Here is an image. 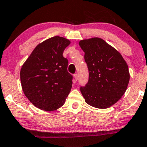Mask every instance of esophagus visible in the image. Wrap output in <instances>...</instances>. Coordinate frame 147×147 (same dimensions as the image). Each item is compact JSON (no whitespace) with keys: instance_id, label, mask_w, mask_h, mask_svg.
Listing matches in <instances>:
<instances>
[{"instance_id":"1","label":"esophagus","mask_w":147,"mask_h":147,"mask_svg":"<svg viewBox=\"0 0 147 147\" xmlns=\"http://www.w3.org/2000/svg\"><path fill=\"white\" fill-rule=\"evenodd\" d=\"M74 79H75V80L77 81V80H78V74H74Z\"/></svg>"}]
</instances>
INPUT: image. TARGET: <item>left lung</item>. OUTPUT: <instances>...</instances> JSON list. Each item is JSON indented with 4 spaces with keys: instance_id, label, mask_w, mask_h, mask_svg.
I'll return each instance as SVG.
<instances>
[{
    "instance_id": "1",
    "label": "left lung",
    "mask_w": 147,
    "mask_h": 147,
    "mask_svg": "<svg viewBox=\"0 0 147 147\" xmlns=\"http://www.w3.org/2000/svg\"><path fill=\"white\" fill-rule=\"evenodd\" d=\"M79 45L89 71L87 84L80 88L85 102L100 109L110 108L125 93L128 65L120 52L101 38L82 39Z\"/></svg>"
}]
</instances>
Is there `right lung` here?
<instances>
[{"instance_id": "right-lung-1", "label": "right lung", "mask_w": 147, "mask_h": 147, "mask_svg": "<svg viewBox=\"0 0 147 147\" xmlns=\"http://www.w3.org/2000/svg\"><path fill=\"white\" fill-rule=\"evenodd\" d=\"M70 43L63 37L49 38L35 47L22 66L20 81L24 93L39 109H59L71 89L68 61L63 56Z\"/></svg>"}]
</instances>
